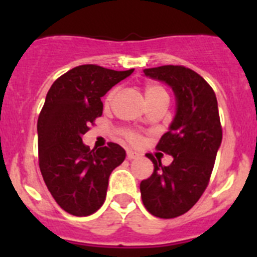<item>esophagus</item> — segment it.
Instances as JSON below:
<instances>
[{"mask_svg":"<svg viewBox=\"0 0 257 257\" xmlns=\"http://www.w3.org/2000/svg\"><path fill=\"white\" fill-rule=\"evenodd\" d=\"M126 157H127V160H135V158H138L139 157V153H136V152L131 151V149H127L126 152Z\"/></svg>","mask_w":257,"mask_h":257,"instance_id":"34e87169","label":"esophagus"}]
</instances>
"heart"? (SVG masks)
<instances>
[{"label": "heart", "mask_w": 257, "mask_h": 257, "mask_svg": "<svg viewBox=\"0 0 257 257\" xmlns=\"http://www.w3.org/2000/svg\"><path fill=\"white\" fill-rule=\"evenodd\" d=\"M115 95V90H112V91H109V94L106 95V103H110L113 100V97ZM145 97H147V100L148 103H152L154 100H158V99H167L169 100V94L165 90V87H162L161 85H157V83H149L145 87ZM122 135L126 140H128L130 143H139L142 140L140 135L138 133L133 130H128V128H123L121 131Z\"/></svg>", "instance_id": "b5f03b06"}]
</instances>
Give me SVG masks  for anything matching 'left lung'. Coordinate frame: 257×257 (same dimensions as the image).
Listing matches in <instances>:
<instances>
[{"label":"left lung","mask_w":257,"mask_h":257,"mask_svg":"<svg viewBox=\"0 0 257 257\" xmlns=\"http://www.w3.org/2000/svg\"><path fill=\"white\" fill-rule=\"evenodd\" d=\"M144 73L171 86L176 114L156 147L174 161L162 166L147 154L154 171L140 183L142 199L153 216L174 219L196 205L210 181L222 139L216 95L203 77L183 65L148 68Z\"/></svg>","instance_id":"1"}]
</instances>
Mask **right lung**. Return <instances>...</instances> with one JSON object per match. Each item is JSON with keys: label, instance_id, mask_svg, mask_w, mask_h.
<instances>
[{"label": "right lung", "instance_id": "add662e5", "mask_svg": "<svg viewBox=\"0 0 257 257\" xmlns=\"http://www.w3.org/2000/svg\"><path fill=\"white\" fill-rule=\"evenodd\" d=\"M134 69L85 64L52 83L38 115V162L47 189L65 212L88 216L103 206L109 176L124 161L115 143L90 149L82 142L103 114L101 97Z\"/></svg>", "mask_w": 257, "mask_h": 257}]
</instances>
